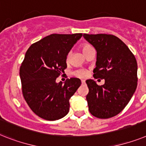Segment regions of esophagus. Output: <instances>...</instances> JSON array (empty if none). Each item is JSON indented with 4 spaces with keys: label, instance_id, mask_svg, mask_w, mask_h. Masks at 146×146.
Wrapping results in <instances>:
<instances>
[{
    "label": "esophagus",
    "instance_id": "1",
    "mask_svg": "<svg viewBox=\"0 0 146 146\" xmlns=\"http://www.w3.org/2000/svg\"><path fill=\"white\" fill-rule=\"evenodd\" d=\"M82 84H85V80H81Z\"/></svg>",
    "mask_w": 146,
    "mask_h": 146
}]
</instances>
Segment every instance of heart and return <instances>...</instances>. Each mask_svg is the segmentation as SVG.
I'll use <instances>...</instances> for the list:
<instances>
[{"label": "heart", "mask_w": 146, "mask_h": 146, "mask_svg": "<svg viewBox=\"0 0 146 146\" xmlns=\"http://www.w3.org/2000/svg\"><path fill=\"white\" fill-rule=\"evenodd\" d=\"M92 49H93L92 48V47L91 46V45H90L89 44H86V43L83 44L81 45V50L85 55H86V54L90 52V50H92ZM68 56H69V54L68 55ZM74 74L75 76H77V77H78V78H85V77H86V76L88 75V71L86 70V69H84V68H81V69L76 70L75 72H74Z\"/></svg>", "instance_id": "obj_1"}]
</instances>
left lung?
I'll use <instances>...</instances> for the list:
<instances>
[{"mask_svg": "<svg viewBox=\"0 0 146 146\" xmlns=\"http://www.w3.org/2000/svg\"><path fill=\"white\" fill-rule=\"evenodd\" d=\"M97 52L95 78L104 79L102 86L86 80L90 113L99 119L115 116L126 107L137 86V62L128 47L113 35L84 34Z\"/></svg>", "mask_w": 146, "mask_h": 146, "instance_id": "left-lung-1", "label": "left lung"}]
</instances>
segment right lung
I'll return each mask as SVG.
<instances>
[{
    "instance_id": "add662e5",
    "label": "right lung",
    "mask_w": 146,
    "mask_h": 146,
    "mask_svg": "<svg viewBox=\"0 0 146 146\" xmlns=\"http://www.w3.org/2000/svg\"><path fill=\"white\" fill-rule=\"evenodd\" d=\"M82 33L50 34L33 44L20 67L23 96L38 116L49 121L64 117L69 99L81 84L79 78L56 79L67 67V55Z\"/></svg>"
}]
</instances>
